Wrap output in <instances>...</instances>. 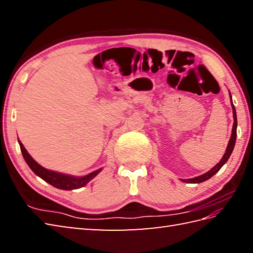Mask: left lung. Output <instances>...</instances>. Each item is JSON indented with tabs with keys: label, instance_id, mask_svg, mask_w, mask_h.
Here are the masks:
<instances>
[{
	"label": "left lung",
	"instance_id": "left-lung-1",
	"mask_svg": "<svg viewBox=\"0 0 253 253\" xmlns=\"http://www.w3.org/2000/svg\"><path fill=\"white\" fill-rule=\"evenodd\" d=\"M230 95V92H229ZM230 103H232V107H233V113H234V125H233V130H232V136H230L229 139V142H228V146L226 149V152L224 153L222 160L219 161V162L214 166L213 169H210L209 171H207L206 174H203L201 176H198L195 177V178H190V179H182L184 182H190V184H199V182H202V181H206L208 179L211 178L213 175H215L217 171L222 169V166L227 162V160L229 159L230 154H232L234 147H235V143H236V136H237V115H236V110H235V106L233 104V100H232V95H230Z\"/></svg>",
	"mask_w": 253,
	"mask_h": 253
}]
</instances>
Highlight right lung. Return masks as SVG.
Returning <instances> with one entry per match:
<instances>
[{"label": "right lung", "mask_w": 253, "mask_h": 253, "mask_svg": "<svg viewBox=\"0 0 253 253\" xmlns=\"http://www.w3.org/2000/svg\"><path fill=\"white\" fill-rule=\"evenodd\" d=\"M18 142L20 146L21 153H23V157L26 161V163L28 164V166L31 169V170L34 171L37 176H39L40 178H42L46 182H49V184L52 185L53 187L58 188V189L73 190V189H78V188H82V187L87 185L91 179H93L94 177L102 170V169H99L85 176L75 177V176L57 173V171L46 169L44 168H42L40 164H38L36 161L30 157V154L27 152V150L25 149L23 143H21L20 141H18Z\"/></svg>", "instance_id": "obj_1"}]
</instances>
